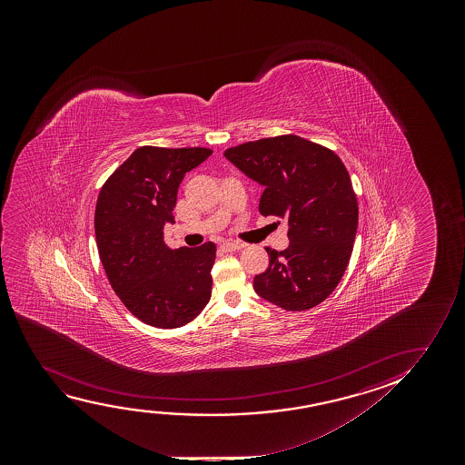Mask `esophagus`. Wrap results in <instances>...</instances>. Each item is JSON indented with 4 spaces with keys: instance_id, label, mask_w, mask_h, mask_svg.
<instances>
[{
    "instance_id": "1",
    "label": "esophagus",
    "mask_w": 465,
    "mask_h": 465,
    "mask_svg": "<svg viewBox=\"0 0 465 465\" xmlns=\"http://www.w3.org/2000/svg\"><path fill=\"white\" fill-rule=\"evenodd\" d=\"M244 244H242V242H225L221 244V249L223 251H225V252H233V251H238V249H242Z\"/></svg>"
}]
</instances>
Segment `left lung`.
I'll use <instances>...</instances> for the list:
<instances>
[{
	"label": "left lung",
	"mask_w": 465,
	"mask_h": 465,
	"mask_svg": "<svg viewBox=\"0 0 465 465\" xmlns=\"http://www.w3.org/2000/svg\"><path fill=\"white\" fill-rule=\"evenodd\" d=\"M225 159L263 187L262 216L287 221L289 246L267 249L254 278L262 299L289 312L324 302L343 278L356 240L359 208L337 153L295 134L230 147Z\"/></svg>",
	"instance_id": "obj_1"
}]
</instances>
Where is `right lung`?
<instances>
[{"instance_id":"obj_1","label":"right lung","mask_w":465,"mask_h":465,"mask_svg":"<svg viewBox=\"0 0 465 465\" xmlns=\"http://www.w3.org/2000/svg\"><path fill=\"white\" fill-rule=\"evenodd\" d=\"M211 153L204 147H138L96 200V246L111 287L128 312L153 327L185 325L210 302L216 244L173 251L163 242V227L174 223L185 173Z\"/></svg>"}]
</instances>
